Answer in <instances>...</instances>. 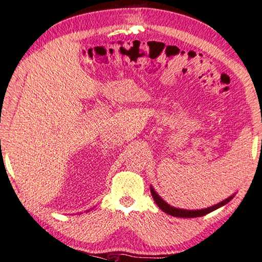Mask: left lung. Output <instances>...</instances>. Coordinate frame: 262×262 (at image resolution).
I'll return each instance as SVG.
<instances>
[{
  "mask_svg": "<svg viewBox=\"0 0 262 262\" xmlns=\"http://www.w3.org/2000/svg\"><path fill=\"white\" fill-rule=\"evenodd\" d=\"M151 194L154 196V200L155 202L157 203V206L161 208V209L166 212V214L171 215V216H176V217H185V219H193V217H200L203 215H207L209 214V212L214 211L216 209H219L220 207L227 205V203L231 200L233 196H230L228 198L227 200L222 201L220 203H217V205L209 207V208H206V209H201V210H184V209H178V208H174V207H171L170 205H167V203L162 200V198L159 196V195L155 192V190L151 188Z\"/></svg>",
  "mask_w": 262,
  "mask_h": 262,
  "instance_id": "left-lung-1",
  "label": "left lung"
}]
</instances>
